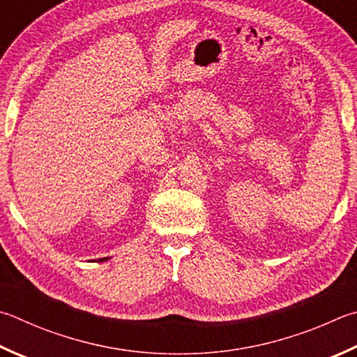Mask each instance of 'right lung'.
Masks as SVG:
<instances>
[{"mask_svg": "<svg viewBox=\"0 0 357 357\" xmlns=\"http://www.w3.org/2000/svg\"><path fill=\"white\" fill-rule=\"evenodd\" d=\"M100 261H106V257H102V259H100Z\"/></svg>", "mask_w": 357, "mask_h": 357, "instance_id": "right-lung-1", "label": "right lung"}]
</instances>
